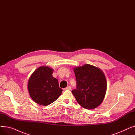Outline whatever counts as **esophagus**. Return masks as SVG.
<instances>
[{
    "label": "esophagus",
    "mask_w": 135,
    "mask_h": 135,
    "mask_svg": "<svg viewBox=\"0 0 135 135\" xmlns=\"http://www.w3.org/2000/svg\"><path fill=\"white\" fill-rule=\"evenodd\" d=\"M64 90H71V86H68L66 88H64Z\"/></svg>",
    "instance_id": "esophagus-1"
}]
</instances>
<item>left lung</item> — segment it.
I'll list each match as a JSON object with an SVG mask.
<instances>
[{"instance_id":"left-lung-1","label":"left lung","mask_w":135,"mask_h":135,"mask_svg":"<svg viewBox=\"0 0 135 135\" xmlns=\"http://www.w3.org/2000/svg\"><path fill=\"white\" fill-rule=\"evenodd\" d=\"M77 89L72 91L78 103L87 109L97 108L103 101L107 82L102 70L90 64L74 68Z\"/></svg>"}]
</instances>
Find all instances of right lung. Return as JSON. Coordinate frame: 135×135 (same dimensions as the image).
Masks as SVG:
<instances>
[{"mask_svg":"<svg viewBox=\"0 0 135 135\" xmlns=\"http://www.w3.org/2000/svg\"><path fill=\"white\" fill-rule=\"evenodd\" d=\"M54 69L41 66L35 70L28 81L27 89L33 102L47 106L56 100L62 94L58 80L52 76Z\"/></svg>","mask_w":135,"mask_h":135,"instance_id":"add662e5","label":"right lung"}]
</instances>
